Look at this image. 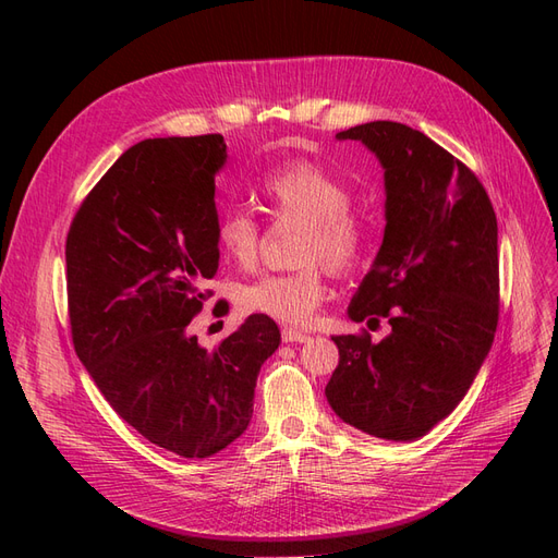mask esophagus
I'll return each instance as SVG.
<instances>
[{"label": "esophagus", "mask_w": 558, "mask_h": 558, "mask_svg": "<svg viewBox=\"0 0 558 558\" xmlns=\"http://www.w3.org/2000/svg\"><path fill=\"white\" fill-rule=\"evenodd\" d=\"M281 337H283L286 344H298V342H307V340H310L307 332H300V330H295V328H283V330H281Z\"/></svg>", "instance_id": "obj_1"}]
</instances>
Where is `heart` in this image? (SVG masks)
<instances>
[{"instance_id":"b5f03b06","label":"heart","mask_w":558,"mask_h":558,"mask_svg":"<svg viewBox=\"0 0 558 558\" xmlns=\"http://www.w3.org/2000/svg\"><path fill=\"white\" fill-rule=\"evenodd\" d=\"M260 193L277 221L305 223L298 260L307 265L244 283L234 302L246 314L286 326H307L328 295L324 269L316 263H324L335 275L349 272L363 256L367 228L349 209V185L314 162H293L275 170L265 177ZM216 244L232 265L251 269L258 263L260 226L246 211L230 209L218 218Z\"/></svg>"}]
</instances>
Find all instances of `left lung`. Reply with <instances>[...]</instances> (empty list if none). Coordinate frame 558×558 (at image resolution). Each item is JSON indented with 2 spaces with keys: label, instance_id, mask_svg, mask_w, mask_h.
<instances>
[{
  "label": "left lung",
  "instance_id": "8db88e82",
  "mask_svg": "<svg viewBox=\"0 0 558 558\" xmlns=\"http://www.w3.org/2000/svg\"><path fill=\"white\" fill-rule=\"evenodd\" d=\"M384 170V240L347 310L391 324L381 342L335 335L326 386L344 424L412 442L465 398L498 326V223L484 185L424 132L373 121L335 134Z\"/></svg>",
  "mask_w": 558,
  "mask_h": 558
}]
</instances>
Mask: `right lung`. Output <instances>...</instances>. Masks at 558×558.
<instances>
[{
    "mask_svg": "<svg viewBox=\"0 0 558 558\" xmlns=\"http://www.w3.org/2000/svg\"><path fill=\"white\" fill-rule=\"evenodd\" d=\"M221 134L144 140L83 202L66 234L76 356L125 424L183 459H209L248 428L272 318L251 314L218 349L191 335L218 269L214 179Z\"/></svg>",
    "mask_w": 558,
    "mask_h": 558,
    "instance_id": "obj_1",
    "label": "right lung"
}]
</instances>
